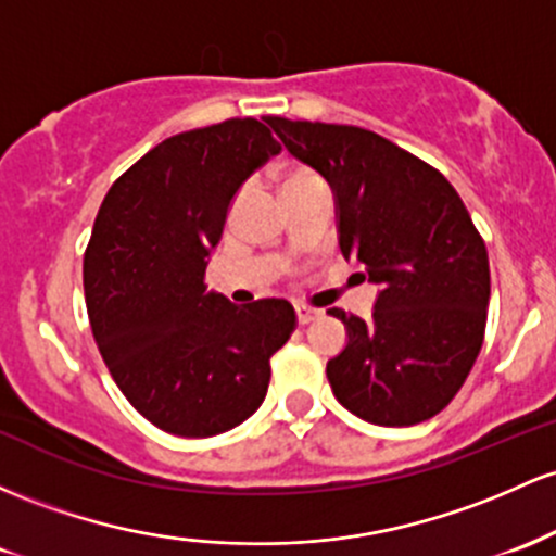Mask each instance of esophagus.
Returning a JSON list of instances; mask_svg holds the SVG:
<instances>
[{
  "label": "esophagus",
  "instance_id": "34e87169",
  "mask_svg": "<svg viewBox=\"0 0 556 556\" xmlns=\"http://www.w3.org/2000/svg\"><path fill=\"white\" fill-rule=\"evenodd\" d=\"M315 317H320V309L304 307V304H299V307H296V320L302 323V326H307V323L315 320Z\"/></svg>",
  "mask_w": 556,
  "mask_h": 556
}]
</instances>
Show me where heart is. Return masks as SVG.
I'll list each match as a JSON object with an SVG mask.
<instances>
[{
  "instance_id": "obj_1",
  "label": "heart",
  "mask_w": 556,
  "mask_h": 556,
  "mask_svg": "<svg viewBox=\"0 0 556 556\" xmlns=\"http://www.w3.org/2000/svg\"><path fill=\"white\" fill-rule=\"evenodd\" d=\"M312 184H323V180L317 178L315 173L309 170V167L291 165V167H286V170H280V173H278L280 194H289V191L304 189V186H312Z\"/></svg>"
}]
</instances>
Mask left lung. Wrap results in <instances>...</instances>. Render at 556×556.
Here are the masks:
<instances>
[{"label":"left lung","instance_id":"1","mask_svg":"<svg viewBox=\"0 0 556 556\" xmlns=\"http://www.w3.org/2000/svg\"><path fill=\"white\" fill-rule=\"evenodd\" d=\"M283 147L328 180L339 247L380 286L372 317L333 307L349 341L328 359L336 399L386 428L430 420L483 346L489 252L454 186L394 141L357 126L267 117Z\"/></svg>","mask_w":556,"mask_h":556}]
</instances>
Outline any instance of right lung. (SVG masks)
<instances>
[{
    "label": "right lung",
    "instance_id": "right-lung-1",
    "mask_svg": "<svg viewBox=\"0 0 556 556\" xmlns=\"http://www.w3.org/2000/svg\"><path fill=\"white\" fill-rule=\"evenodd\" d=\"M278 152L254 117L186 130L130 165L97 212L84 254L93 341L123 396L165 433L207 439L257 413L270 357L294 333L286 299L239 307L204 283L230 199Z\"/></svg>",
    "mask_w": 556,
    "mask_h": 556
}]
</instances>
